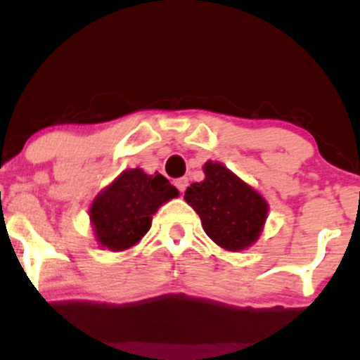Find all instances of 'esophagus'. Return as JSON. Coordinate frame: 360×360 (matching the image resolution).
<instances>
[{"label":"esophagus","instance_id":"34e87169","mask_svg":"<svg viewBox=\"0 0 360 360\" xmlns=\"http://www.w3.org/2000/svg\"><path fill=\"white\" fill-rule=\"evenodd\" d=\"M176 188L179 189L181 193H184L186 188H188V177H179V179H176Z\"/></svg>","mask_w":360,"mask_h":360}]
</instances>
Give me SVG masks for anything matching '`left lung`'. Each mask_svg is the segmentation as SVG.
Returning a JSON list of instances; mask_svg holds the SVG:
<instances>
[{
  "mask_svg": "<svg viewBox=\"0 0 360 360\" xmlns=\"http://www.w3.org/2000/svg\"><path fill=\"white\" fill-rule=\"evenodd\" d=\"M205 179L186 189L184 200L200 214L205 233L221 249L245 250L259 240L269 205L260 193L217 160L203 166Z\"/></svg>",
  "mask_w": 360,
  "mask_h": 360,
  "instance_id": "obj_1",
  "label": "left lung"
}]
</instances>
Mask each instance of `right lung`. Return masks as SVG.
<instances>
[{"mask_svg":"<svg viewBox=\"0 0 360 360\" xmlns=\"http://www.w3.org/2000/svg\"><path fill=\"white\" fill-rule=\"evenodd\" d=\"M179 191L162 174L127 169L98 193L89 206V221L101 249H131L150 230L152 217Z\"/></svg>","mask_w":360,"mask_h":360,"instance_id":"1","label":"right lung"}]
</instances>
